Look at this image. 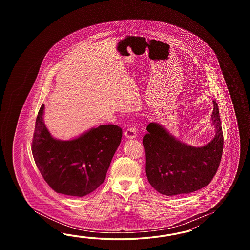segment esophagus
<instances>
[{
	"instance_id": "1",
	"label": "esophagus",
	"mask_w": 250,
	"mask_h": 250,
	"mask_svg": "<svg viewBox=\"0 0 250 250\" xmlns=\"http://www.w3.org/2000/svg\"><path fill=\"white\" fill-rule=\"evenodd\" d=\"M125 137L127 138H135L137 137V128L135 127H128L127 130L124 133Z\"/></svg>"
}]
</instances>
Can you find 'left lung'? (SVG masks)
<instances>
[{"instance_id": "obj_1", "label": "left lung", "mask_w": 250, "mask_h": 250, "mask_svg": "<svg viewBox=\"0 0 250 250\" xmlns=\"http://www.w3.org/2000/svg\"><path fill=\"white\" fill-rule=\"evenodd\" d=\"M212 124L216 134L202 147L177 140L157 123H149L144 136L146 174L150 185L165 196L189 194L208 186L216 174L223 149L219 108L213 100Z\"/></svg>"}]
</instances>
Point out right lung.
<instances>
[{
  "label": "right lung",
  "instance_id": "add662e5",
  "mask_svg": "<svg viewBox=\"0 0 250 250\" xmlns=\"http://www.w3.org/2000/svg\"><path fill=\"white\" fill-rule=\"evenodd\" d=\"M38 112L32 154L38 170L52 189L72 197L95 191L105 180L112 157L122 140V127L113 124L92 128L68 141L53 138Z\"/></svg>",
  "mask_w": 250,
  "mask_h": 250
}]
</instances>
